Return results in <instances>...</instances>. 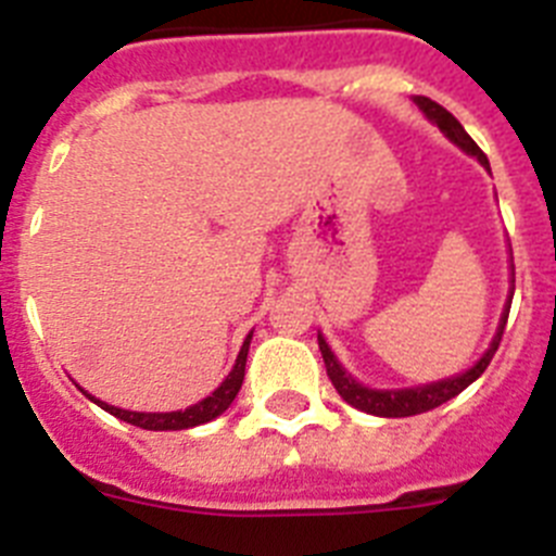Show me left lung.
<instances>
[{"label":"left lung","instance_id":"obj_1","mask_svg":"<svg viewBox=\"0 0 556 556\" xmlns=\"http://www.w3.org/2000/svg\"><path fill=\"white\" fill-rule=\"evenodd\" d=\"M415 102H417V108H420V111H424L426 116H429V119L434 122V125L440 127V130H443L456 147H462V150L468 152V155H473V159L479 161L484 169H490L488 155H484V152L479 150V144H476L468 132H465V127L459 125V119H456L454 113H448L443 105H440V102L429 100V97H415ZM513 292H515V287H513ZM509 306H513V301H507V306H504L498 331H495L488 353H484V356H481L479 362L470 367V370L459 372V376H454V378H443V381H431V384H424V387H409V390H370V387L358 384L356 378H353L351 372H345V367L339 365L337 356H333L331 348H328V342L323 339V333H317V342H320V353H323V362H326L328 378H331V384L337 387L339 395H342V401H348V404L356 406V409L367 412V415H376V417H412V415H420V412L437 409L440 404H445V401L456 397L462 390H465V387L473 384L481 372L488 370L490 358H493V353L498 351V342H501V337H504V326H507Z\"/></svg>","mask_w":556,"mask_h":556}]
</instances>
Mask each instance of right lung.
<instances>
[{"instance_id":"right-lung-1","label":"right lung","mask_w":556,"mask_h":556,"mask_svg":"<svg viewBox=\"0 0 556 556\" xmlns=\"http://www.w3.org/2000/svg\"><path fill=\"white\" fill-rule=\"evenodd\" d=\"M250 339H253V333H248V339H244L242 351H239V356H236L233 370L228 372V378H225L223 384L211 392L208 397H203L200 404L189 406V409H180V412H127V409H119V406L105 404V401H100V397H94V395H88V392H86V395L91 397L97 406H102L105 412H111L113 417H119V420H127L130 426H139V429H147V431H180V429H191V426H203V424H208V420H214V417L223 415V412L228 409L230 404H233L236 392L242 390Z\"/></svg>"}]
</instances>
